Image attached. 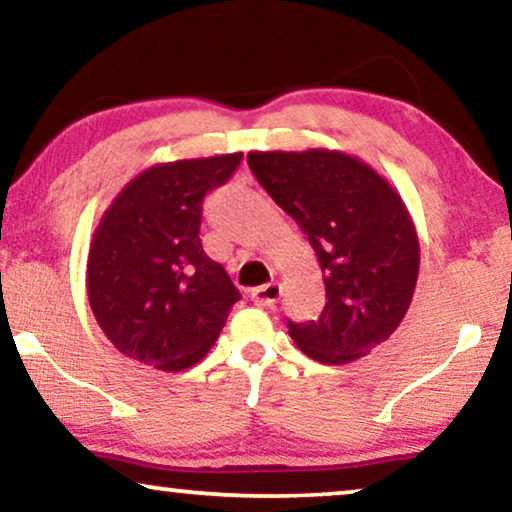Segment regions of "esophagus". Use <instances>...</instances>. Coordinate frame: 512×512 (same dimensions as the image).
Here are the masks:
<instances>
[{
	"label": "esophagus",
	"mask_w": 512,
	"mask_h": 512,
	"mask_svg": "<svg viewBox=\"0 0 512 512\" xmlns=\"http://www.w3.org/2000/svg\"><path fill=\"white\" fill-rule=\"evenodd\" d=\"M250 299H253L255 306H259V308H273L280 299V285L278 283L259 285L253 292H250Z\"/></svg>",
	"instance_id": "obj_1"
}]
</instances>
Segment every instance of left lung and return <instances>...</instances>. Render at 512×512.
Segmentation results:
<instances>
[{
  "label": "left lung",
  "mask_w": 512,
  "mask_h": 512,
  "mask_svg": "<svg viewBox=\"0 0 512 512\" xmlns=\"http://www.w3.org/2000/svg\"><path fill=\"white\" fill-rule=\"evenodd\" d=\"M248 167L308 236L325 278L320 318L287 322L294 343L322 364L369 355L406 318L420 271V241L401 194L341 150H253Z\"/></svg>",
  "instance_id": "1"
}]
</instances>
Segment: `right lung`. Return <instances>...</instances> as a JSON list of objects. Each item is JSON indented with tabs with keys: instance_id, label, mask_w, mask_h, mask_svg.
<instances>
[{
	"instance_id": "add662e5",
	"label": "right lung",
	"mask_w": 512,
	"mask_h": 512,
	"mask_svg": "<svg viewBox=\"0 0 512 512\" xmlns=\"http://www.w3.org/2000/svg\"><path fill=\"white\" fill-rule=\"evenodd\" d=\"M243 153L155 164L122 187L88 253V299L122 355L157 371H183L218 341L241 299L199 239L201 201Z\"/></svg>"
}]
</instances>
